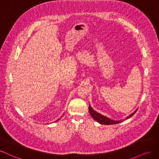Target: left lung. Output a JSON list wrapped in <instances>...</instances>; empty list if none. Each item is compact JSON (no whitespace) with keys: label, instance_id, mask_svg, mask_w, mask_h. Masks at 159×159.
I'll return each mask as SVG.
<instances>
[{"label":"left lung","instance_id":"left-lung-1","mask_svg":"<svg viewBox=\"0 0 159 159\" xmlns=\"http://www.w3.org/2000/svg\"><path fill=\"white\" fill-rule=\"evenodd\" d=\"M89 112L90 114V116L93 117V118L94 120H95L97 122L100 123L101 124H103V125H113V124H120V123L121 122V121H115L113 120H111L108 117H107L103 115H102L98 112H96V111H94L93 108H92V107L89 105ZM137 111V110H136L134 113L131 114V115H129L128 117H126V119H129L131 116H134L135 112Z\"/></svg>","mask_w":159,"mask_h":159}]
</instances>
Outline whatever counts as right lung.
<instances>
[{"label": "right lung", "mask_w": 159, "mask_h": 159, "mask_svg": "<svg viewBox=\"0 0 159 159\" xmlns=\"http://www.w3.org/2000/svg\"><path fill=\"white\" fill-rule=\"evenodd\" d=\"M60 120V118H59V119H58L57 121H58V120Z\"/></svg>", "instance_id": "1"}]
</instances>
